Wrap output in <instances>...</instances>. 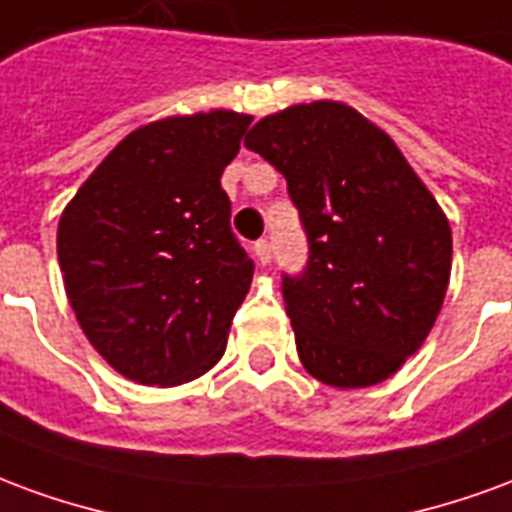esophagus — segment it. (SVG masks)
Segmentation results:
<instances>
[{
    "instance_id": "obj_1",
    "label": "esophagus",
    "mask_w": 512,
    "mask_h": 512,
    "mask_svg": "<svg viewBox=\"0 0 512 512\" xmlns=\"http://www.w3.org/2000/svg\"><path fill=\"white\" fill-rule=\"evenodd\" d=\"M255 255H257V263H263V266H268L271 263V257H274V246H271V241H257L255 244Z\"/></svg>"
}]
</instances>
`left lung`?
Returning a JSON list of instances; mask_svg holds the SVG:
<instances>
[{
  "instance_id": "left-lung-1",
  "label": "left lung",
  "mask_w": 512,
  "mask_h": 512,
  "mask_svg": "<svg viewBox=\"0 0 512 512\" xmlns=\"http://www.w3.org/2000/svg\"><path fill=\"white\" fill-rule=\"evenodd\" d=\"M288 180L310 244L282 274L304 370L337 389L395 376L439 318L450 285L447 216L403 153L354 106L312 101L244 139Z\"/></svg>"
}]
</instances>
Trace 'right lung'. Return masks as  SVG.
<instances>
[{
    "instance_id": "add662e5",
    "label": "right lung",
    "mask_w": 512,
    "mask_h": 512,
    "mask_svg": "<svg viewBox=\"0 0 512 512\" xmlns=\"http://www.w3.org/2000/svg\"><path fill=\"white\" fill-rule=\"evenodd\" d=\"M249 123L213 109L136 128L62 211L57 257L76 321L136 384L194 381L227 348L255 263L230 230L222 172Z\"/></svg>"
}]
</instances>
